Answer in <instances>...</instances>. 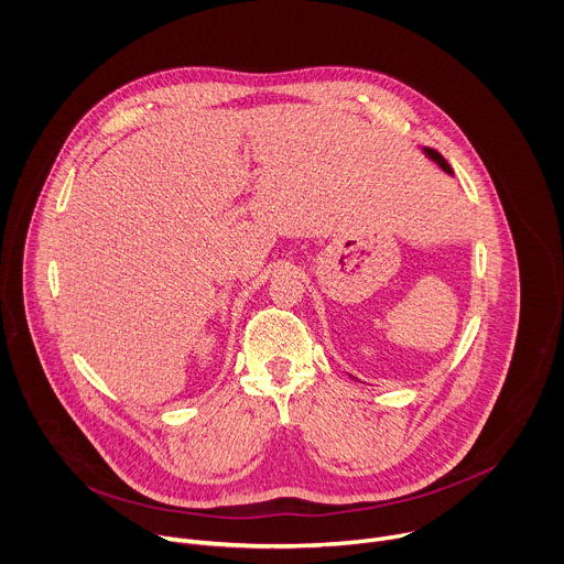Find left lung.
<instances>
[{
    "mask_svg": "<svg viewBox=\"0 0 564 564\" xmlns=\"http://www.w3.org/2000/svg\"><path fill=\"white\" fill-rule=\"evenodd\" d=\"M422 151H424V153H426V155L433 160L435 165H440V170H444L448 176H453V170H451V165L446 163V160H444V155H442V153H437L435 149H429V147H424ZM350 377H352V375H350ZM352 379H355V377H352Z\"/></svg>",
    "mask_w": 564,
    "mask_h": 564,
    "instance_id": "obj_1",
    "label": "left lung"
}]
</instances>
